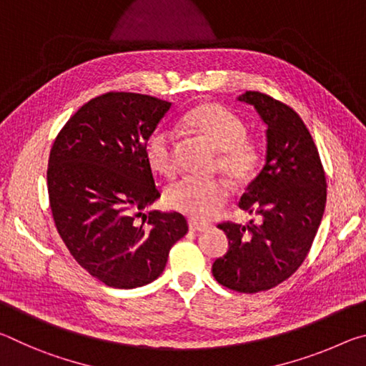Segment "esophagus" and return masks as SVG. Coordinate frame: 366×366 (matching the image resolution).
Wrapping results in <instances>:
<instances>
[{"label": "esophagus", "mask_w": 366, "mask_h": 366, "mask_svg": "<svg viewBox=\"0 0 366 366\" xmlns=\"http://www.w3.org/2000/svg\"><path fill=\"white\" fill-rule=\"evenodd\" d=\"M189 229L194 232H203L208 229V224H203V222H198L197 219H189Z\"/></svg>", "instance_id": "1"}]
</instances>
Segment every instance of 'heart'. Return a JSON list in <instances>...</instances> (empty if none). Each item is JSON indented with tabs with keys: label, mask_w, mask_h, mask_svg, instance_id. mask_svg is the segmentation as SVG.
<instances>
[{
	"label": "heart",
	"mask_w": 366,
	"mask_h": 366,
	"mask_svg": "<svg viewBox=\"0 0 366 366\" xmlns=\"http://www.w3.org/2000/svg\"><path fill=\"white\" fill-rule=\"evenodd\" d=\"M185 131L207 142L218 153L216 169L221 171L229 184L244 187L255 179L263 159L262 145L247 135V124L219 103L207 102L197 104L181 119ZM176 135L169 129H153L145 140L144 154L148 168L163 177L174 176L177 169ZM227 187L221 181L185 177L172 184L164 194L171 209L189 214L195 219H209L227 202Z\"/></svg>",
	"instance_id": "obj_1"
}]
</instances>
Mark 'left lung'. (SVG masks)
Instances as JSON below:
<instances>
[{"mask_svg":"<svg viewBox=\"0 0 366 366\" xmlns=\"http://www.w3.org/2000/svg\"><path fill=\"white\" fill-rule=\"evenodd\" d=\"M268 126L266 163L239 202L255 214L249 224L221 222L229 249L214 259L213 276L235 292L255 294L286 281L307 258L326 205V174L302 117L286 103L245 92Z\"/></svg>","mask_w":366,"mask_h":366,"instance_id":"1","label":"left lung"}]
</instances>
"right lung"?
Segmentation results:
<instances>
[{
    "mask_svg": "<svg viewBox=\"0 0 366 366\" xmlns=\"http://www.w3.org/2000/svg\"><path fill=\"white\" fill-rule=\"evenodd\" d=\"M169 108L150 95L108 92L64 124L49 152L54 224L74 259L109 287L157 280L189 231L181 213H142L159 197L144 145Z\"/></svg>",
    "mask_w": 366,
    "mask_h": 366,
    "instance_id": "add662e5",
    "label": "right lung"
}]
</instances>
